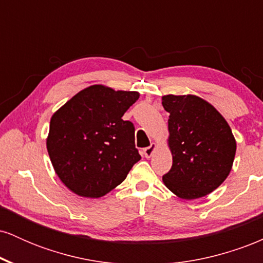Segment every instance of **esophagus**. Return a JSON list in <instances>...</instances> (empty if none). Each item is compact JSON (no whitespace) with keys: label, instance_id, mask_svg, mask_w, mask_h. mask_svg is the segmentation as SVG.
Wrapping results in <instances>:
<instances>
[{"label":"esophagus","instance_id":"1","mask_svg":"<svg viewBox=\"0 0 263 263\" xmlns=\"http://www.w3.org/2000/svg\"><path fill=\"white\" fill-rule=\"evenodd\" d=\"M156 149H157V144L152 143L149 147H146V148H143L142 153H143V156L146 157V158H149V157H152L153 153H155Z\"/></svg>","mask_w":263,"mask_h":263}]
</instances>
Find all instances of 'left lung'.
Returning <instances> with one entry per match:
<instances>
[{
	"label": "left lung",
	"instance_id": "obj_1",
	"mask_svg": "<svg viewBox=\"0 0 263 263\" xmlns=\"http://www.w3.org/2000/svg\"><path fill=\"white\" fill-rule=\"evenodd\" d=\"M168 146L173 157L163 183L177 197L193 200L214 192L228 178L236 141L221 114L195 95H164Z\"/></svg>",
	"mask_w": 263,
	"mask_h": 263
}]
</instances>
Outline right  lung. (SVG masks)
Listing matches in <instances>:
<instances>
[{
  "mask_svg": "<svg viewBox=\"0 0 263 263\" xmlns=\"http://www.w3.org/2000/svg\"><path fill=\"white\" fill-rule=\"evenodd\" d=\"M140 98L91 85L66 101L50 119L47 149L57 176L84 198H100L120 185L141 159L134 123L122 116Z\"/></svg>",
  "mask_w": 263,
  "mask_h": 263,
  "instance_id": "right-lung-1",
  "label": "right lung"
}]
</instances>
